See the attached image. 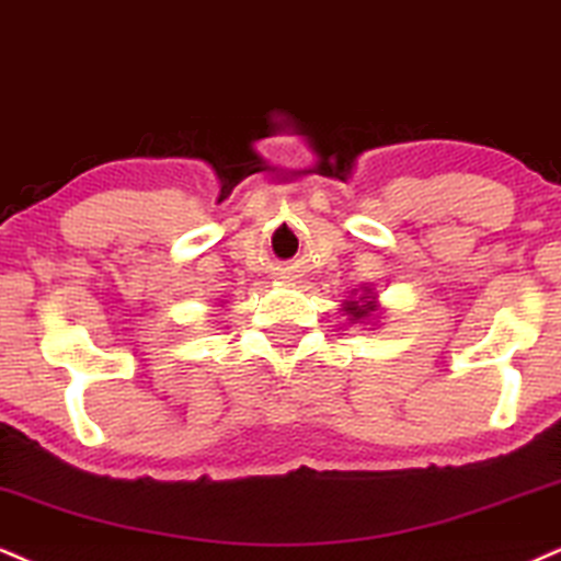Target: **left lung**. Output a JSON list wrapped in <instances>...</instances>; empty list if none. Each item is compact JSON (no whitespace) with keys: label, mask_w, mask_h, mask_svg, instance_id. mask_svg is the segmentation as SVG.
Wrapping results in <instances>:
<instances>
[{"label":"left lung","mask_w":561,"mask_h":561,"mask_svg":"<svg viewBox=\"0 0 561 561\" xmlns=\"http://www.w3.org/2000/svg\"><path fill=\"white\" fill-rule=\"evenodd\" d=\"M345 312H348V314H354L356 320H362V317H366V314H369V312H375V304H371V301H366V304L351 301L348 307H345Z\"/></svg>","instance_id":"8db88e82"}]
</instances>
